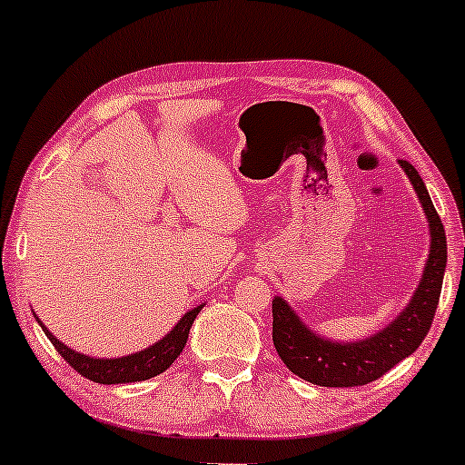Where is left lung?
<instances>
[{
	"instance_id": "1",
	"label": "left lung",
	"mask_w": 465,
	"mask_h": 465,
	"mask_svg": "<svg viewBox=\"0 0 465 465\" xmlns=\"http://www.w3.org/2000/svg\"><path fill=\"white\" fill-rule=\"evenodd\" d=\"M400 165L424 207L430 232L429 260L407 308L381 332L362 341L339 343L308 328L286 300L282 297L273 300V345L277 354L295 376L312 385L361 387L376 381L400 361L413 354L433 323L448 260L446 232L418 170L402 159Z\"/></svg>"
}]
</instances>
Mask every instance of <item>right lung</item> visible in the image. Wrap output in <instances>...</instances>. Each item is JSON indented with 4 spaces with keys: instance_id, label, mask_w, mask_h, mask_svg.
Wrapping results in <instances>:
<instances>
[{
    "instance_id": "add662e5",
    "label": "right lung",
    "mask_w": 465,
    "mask_h": 465,
    "mask_svg": "<svg viewBox=\"0 0 465 465\" xmlns=\"http://www.w3.org/2000/svg\"><path fill=\"white\" fill-rule=\"evenodd\" d=\"M201 311L203 303L185 312L183 317H181V322L174 325L162 341L153 343L151 348L135 351V354L120 356V359H94V356H84L80 354V351H74L72 348H67L65 343H61V341L39 322L36 314L35 317L41 328H44L47 339L52 341V345H54L58 354H61L80 376L89 378V381L94 382H100V385H124V382L148 381V378L159 376V373L168 370V367L177 361L181 351H183L185 343H188L190 328L192 323H194L196 314Z\"/></svg>"
}]
</instances>
